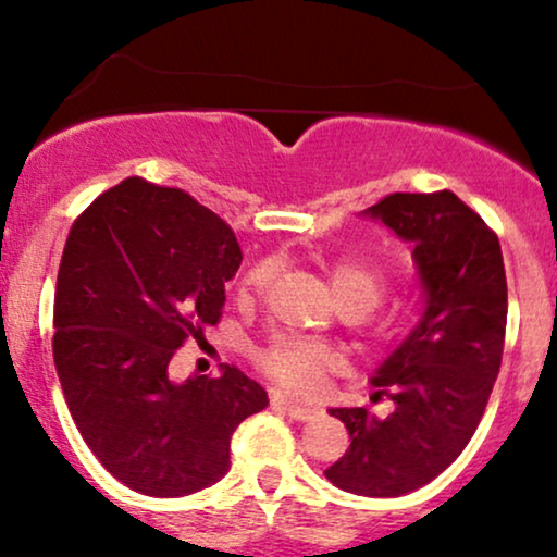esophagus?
Returning <instances> with one entry per match:
<instances>
[{"label": "esophagus", "instance_id": "1", "mask_svg": "<svg viewBox=\"0 0 557 557\" xmlns=\"http://www.w3.org/2000/svg\"><path fill=\"white\" fill-rule=\"evenodd\" d=\"M272 406L274 408H283L287 417H293V419H298V421L314 419V413H317L314 406H304V403L287 400L285 395H272Z\"/></svg>", "mask_w": 557, "mask_h": 557}]
</instances>
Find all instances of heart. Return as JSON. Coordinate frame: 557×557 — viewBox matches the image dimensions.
Listing matches in <instances>:
<instances>
[{
    "label": "heart",
    "mask_w": 557,
    "mask_h": 557,
    "mask_svg": "<svg viewBox=\"0 0 557 557\" xmlns=\"http://www.w3.org/2000/svg\"><path fill=\"white\" fill-rule=\"evenodd\" d=\"M272 261H257L240 277V296L257 298L272 283ZM332 293L343 311L361 317L374 311L389 290V274L376 264L363 261H332L327 267ZM400 332L398 319H380L374 324L376 337H395ZM259 367L272 376L287 393H314L335 367V354L327 345L314 341H296V337H277L257 354Z\"/></svg>",
    "instance_id": "b5f03b06"
}]
</instances>
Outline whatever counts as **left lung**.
I'll use <instances>...</instances> for the list:
<instances>
[{
  "label": "left lung",
  "mask_w": 557,
  "mask_h": 557,
  "mask_svg": "<svg viewBox=\"0 0 557 557\" xmlns=\"http://www.w3.org/2000/svg\"><path fill=\"white\" fill-rule=\"evenodd\" d=\"M363 214L413 243L426 309L372 376L393 413L330 408L350 447L324 476L354 495L398 497L443 474L476 432L500 372L508 285L495 230L453 190L389 194Z\"/></svg>",
  "instance_id": "8db88e82"
}]
</instances>
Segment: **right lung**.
<instances>
[{"instance_id":"1","label":"right lung","mask_w":557,"mask_h":557,"mask_svg":"<svg viewBox=\"0 0 557 557\" xmlns=\"http://www.w3.org/2000/svg\"><path fill=\"white\" fill-rule=\"evenodd\" d=\"M243 261L225 220L181 188L125 177L70 227L54 293V367L81 437L125 487L181 497L220 482L267 389L238 367L170 380L225 306Z\"/></svg>"}]
</instances>
